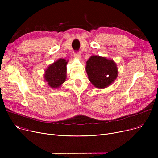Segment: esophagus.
<instances>
[{
    "label": "esophagus",
    "mask_w": 158,
    "mask_h": 158,
    "mask_svg": "<svg viewBox=\"0 0 158 158\" xmlns=\"http://www.w3.org/2000/svg\"><path fill=\"white\" fill-rule=\"evenodd\" d=\"M74 57L77 60H81V58H82V56H81V54H80V52H77L76 54H74Z\"/></svg>",
    "instance_id": "esophagus-1"
}]
</instances>
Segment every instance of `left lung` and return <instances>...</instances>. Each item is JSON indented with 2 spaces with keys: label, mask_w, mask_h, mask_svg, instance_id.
I'll return each instance as SVG.
<instances>
[{
  "label": "left lung",
  "mask_w": 158,
  "mask_h": 158,
  "mask_svg": "<svg viewBox=\"0 0 158 158\" xmlns=\"http://www.w3.org/2000/svg\"><path fill=\"white\" fill-rule=\"evenodd\" d=\"M86 71L92 84L101 89L111 85L118 73L117 65L113 60L97 55L90 56L86 61Z\"/></svg>",
  "instance_id": "8db88e82"
}]
</instances>
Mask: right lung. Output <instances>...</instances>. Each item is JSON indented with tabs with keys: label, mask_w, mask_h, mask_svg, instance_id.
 <instances>
[{
	"label": "right lung",
	"mask_w": 158,
	"mask_h": 158,
	"mask_svg": "<svg viewBox=\"0 0 158 158\" xmlns=\"http://www.w3.org/2000/svg\"><path fill=\"white\" fill-rule=\"evenodd\" d=\"M69 60L60 58L50 64L45 70L44 77L51 88H59L66 81V64Z\"/></svg>",
	"instance_id": "obj_1"
}]
</instances>
